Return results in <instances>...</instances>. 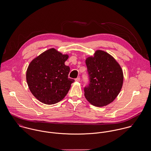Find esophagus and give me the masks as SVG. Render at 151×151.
Returning <instances> with one entry per match:
<instances>
[{
    "label": "esophagus",
    "instance_id": "obj_1",
    "mask_svg": "<svg viewBox=\"0 0 151 151\" xmlns=\"http://www.w3.org/2000/svg\"><path fill=\"white\" fill-rule=\"evenodd\" d=\"M75 81H77V82H80V77H77V78L75 80Z\"/></svg>",
    "mask_w": 151,
    "mask_h": 151
}]
</instances>
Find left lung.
Masks as SVG:
<instances>
[{
	"label": "left lung",
	"mask_w": 151,
	"mask_h": 151,
	"mask_svg": "<svg viewBox=\"0 0 151 151\" xmlns=\"http://www.w3.org/2000/svg\"><path fill=\"white\" fill-rule=\"evenodd\" d=\"M89 83L84 95L93 106L103 107L112 103L119 93L124 82L123 71L109 53L97 50L85 60Z\"/></svg>",
	"instance_id": "8db88e82"
}]
</instances>
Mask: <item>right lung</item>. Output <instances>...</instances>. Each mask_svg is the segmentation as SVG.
I'll list each match as a JSON object with an SVG mask.
<instances>
[{
  "mask_svg": "<svg viewBox=\"0 0 151 151\" xmlns=\"http://www.w3.org/2000/svg\"><path fill=\"white\" fill-rule=\"evenodd\" d=\"M69 55L49 49L33 59L27 70V81L31 93L45 104H56L68 94L74 80L69 78L70 68L65 62Z\"/></svg>",
  "mask_w": 151,
  "mask_h": 151,
  "instance_id": "add662e5",
  "label": "right lung"
}]
</instances>
